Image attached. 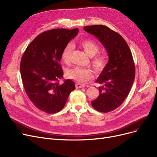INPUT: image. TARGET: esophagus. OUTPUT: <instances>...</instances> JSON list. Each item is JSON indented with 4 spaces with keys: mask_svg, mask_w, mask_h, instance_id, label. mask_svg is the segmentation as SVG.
<instances>
[{
    "mask_svg": "<svg viewBox=\"0 0 157 157\" xmlns=\"http://www.w3.org/2000/svg\"><path fill=\"white\" fill-rule=\"evenodd\" d=\"M85 84H82V83H77L75 84V87H76L77 89H79V88H83L84 87H85Z\"/></svg>",
    "mask_w": 157,
    "mask_h": 157,
    "instance_id": "obj_1",
    "label": "esophagus"
}]
</instances>
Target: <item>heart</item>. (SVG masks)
I'll use <instances>...</instances> for the list:
<instances>
[{
	"mask_svg": "<svg viewBox=\"0 0 157 157\" xmlns=\"http://www.w3.org/2000/svg\"><path fill=\"white\" fill-rule=\"evenodd\" d=\"M80 45L82 47L85 52L89 56L93 57L98 52L99 47L98 44L93 40L85 39L80 42ZM73 50V45L68 44L64 49L62 53V60L65 63H69L70 55ZM105 59L102 55H98L94 57L92 60V64L94 68L100 71L104 69L105 66ZM67 74L68 77L76 80L79 83H86L93 78V72L87 68L76 67L68 70Z\"/></svg>",
	"mask_w": 157,
	"mask_h": 157,
	"instance_id": "obj_1",
	"label": "heart"
}]
</instances>
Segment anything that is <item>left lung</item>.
I'll return each mask as SVG.
<instances>
[{"instance_id":"1","label":"left lung","mask_w":157,"mask_h":157,"mask_svg":"<svg viewBox=\"0 0 157 157\" xmlns=\"http://www.w3.org/2000/svg\"><path fill=\"white\" fill-rule=\"evenodd\" d=\"M86 32L94 35L108 52L109 60L96 81L101 87L93 107L107 113L117 108L129 94L135 78V66L127 43L121 35L105 25L85 26Z\"/></svg>"}]
</instances>
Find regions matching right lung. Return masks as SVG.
<instances>
[{"label":"right lung","instance_id":"add662e5","mask_svg":"<svg viewBox=\"0 0 157 157\" xmlns=\"http://www.w3.org/2000/svg\"><path fill=\"white\" fill-rule=\"evenodd\" d=\"M78 28L55 29L40 34L25 50L20 63V72L27 96L37 108L47 113L60 112L69 95L75 89L71 79L63 76L60 64L62 53Z\"/></svg>","mask_w":157,"mask_h":157}]
</instances>
